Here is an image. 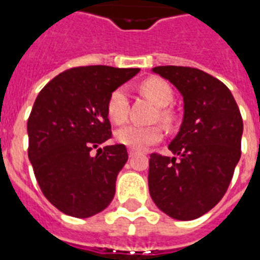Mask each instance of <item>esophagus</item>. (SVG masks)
I'll return each instance as SVG.
<instances>
[{
  "mask_svg": "<svg viewBox=\"0 0 260 260\" xmlns=\"http://www.w3.org/2000/svg\"><path fill=\"white\" fill-rule=\"evenodd\" d=\"M128 154H129V157H134V156H136V154H138V152H135V150H132V149H129V152H128Z\"/></svg>",
  "mask_w": 260,
  "mask_h": 260,
  "instance_id": "1",
  "label": "esophagus"
}]
</instances>
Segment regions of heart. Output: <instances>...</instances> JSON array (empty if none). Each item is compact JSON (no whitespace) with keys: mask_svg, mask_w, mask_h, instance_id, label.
I'll return each mask as SVG.
<instances>
[{"mask_svg":"<svg viewBox=\"0 0 260 260\" xmlns=\"http://www.w3.org/2000/svg\"><path fill=\"white\" fill-rule=\"evenodd\" d=\"M142 93H145L158 107H167L174 99V91L166 80L160 78H149L141 85ZM108 118L114 124H122L128 117V93L125 87H118L110 94L107 102ZM163 118H169V113L161 111ZM163 136L158 126H142L129 124L119 128L115 132V139L132 150H143L150 145L157 143Z\"/></svg>","mask_w":260,"mask_h":260,"instance_id":"b5f03b06","label":"heart"}]
</instances>
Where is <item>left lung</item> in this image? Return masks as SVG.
<instances>
[{"label": "left lung", "instance_id": "8db88e82", "mask_svg": "<svg viewBox=\"0 0 260 260\" xmlns=\"http://www.w3.org/2000/svg\"><path fill=\"white\" fill-rule=\"evenodd\" d=\"M152 71L180 91L184 118L169 145L174 156H150L149 192L167 216L193 220L220 202L240 161V108L229 87L201 69L167 65Z\"/></svg>", "mask_w": 260, "mask_h": 260}]
</instances>
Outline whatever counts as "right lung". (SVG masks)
I'll return each mask as SVG.
<instances>
[{
    "instance_id": "right-lung-1",
    "label": "right lung",
    "mask_w": 260,
    "mask_h": 260,
    "mask_svg": "<svg viewBox=\"0 0 260 260\" xmlns=\"http://www.w3.org/2000/svg\"><path fill=\"white\" fill-rule=\"evenodd\" d=\"M139 71L78 67L57 75L39 93L27 119V154L43 195L65 214L91 217L113 201L128 152L125 145L100 147L111 138L107 102Z\"/></svg>"
}]
</instances>
